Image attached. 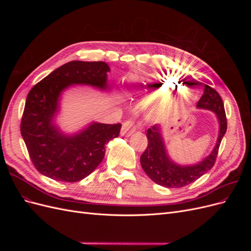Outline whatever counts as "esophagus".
<instances>
[{"label":"esophagus","mask_w":251,"mask_h":251,"mask_svg":"<svg viewBox=\"0 0 251 251\" xmlns=\"http://www.w3.org/2000/svg\"><path fill=\"white\" fill-rule=\"evenodd\" d=\"M136 131V126L133 120H126L123 124V127H121V135L123 136H131Z\"/></svg>","instance_id":"34e87169"}]
</instances>
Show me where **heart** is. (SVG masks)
<instances>
[{
  "mask_svg": "<svg viewBox=\"0 0 251 251\" xmlns=\"http://www.w3.org/2000/svg\"><path fill=\"white\" fill-rule=\"evenodd\" d=\"M160 83L163 85V90L168 91L170 93H176L177 92V88H176V83H175L171 78H161ZM169 110V105H163V107L158 108L155 111V116L156 117H161L162 115L166 113V111Z\"/></svg>",
  "mask_w": 251,
  "mask_h": 251,
  "instance_id": "1",
  "label": "heart"
}]
</instances>
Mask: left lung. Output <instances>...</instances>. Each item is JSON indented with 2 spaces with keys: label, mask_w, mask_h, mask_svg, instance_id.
Returning a JSON list of instances; mask_svg holds the SVG:
<instances>
[{
  "label": "left lung",
  "mask_w": 251,
  "mask_h": 251,
  "mask_svg": "<svg viewBox=\"0 0 251 251\" xmlns=\"http://www.w3.org/2000/svg\"><path fill=\"white\" fill-rule=\"evenodd\" d=\"M197 108L209 110L216 114L219 121V136L211 153L203 160L193 165H180L175 163L168 155L162 137V127L155 125L148 128V147L140 157L143 171L155 183L169 187L179 188L193 183L215 165L219 147L227 130V119L221 96L215 89L205 85L204 93L197 103Z\"/></svg>",
  "instance_id": "8db88e82"
}]
</instances>
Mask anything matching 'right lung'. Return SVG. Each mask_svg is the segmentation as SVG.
<instances>
[{"instance_id": "add662e5", "label": "right lung", "mask_w": 251, "mask_h": 251, "mask_svg": "<svg viewBox=\"0 0 251 251\" xmlns=\"http://www.w3.org/2000/svg\"><path fill=\"white\" fill-rule=\"evenodd\" d=\"M110 67L104 62L72 60L60 66L29 91L21 121V134L30 159L44 176L77 182L100 164L104 146L118 137L121 125L92 123L74 135H66L54 124L63 91L73 85L109 89Z\"/></svg>"}]
</instances>
